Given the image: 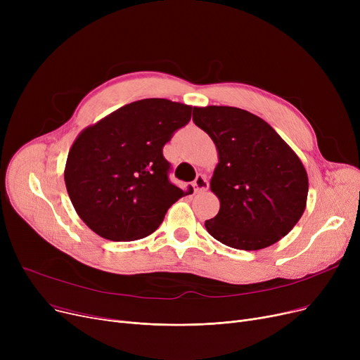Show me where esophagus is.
Segmentation results:
<instances>
[{
    "mask_svg": "<svg viewBox=\"0 0 360 360\" xmlns=\"http://www.w3.org/2000/svg\"><path fill=\"white\" fill-rule=\"evenodd\" d=\"M195 193H202L209 190V179H207L205 175H198L193 184Z\"/></svg>",
    "mask_w": 360,
    "mask_h": 360,
    "instance_id": "obj_1",
    "label": "esophagus"
}]
</instances>
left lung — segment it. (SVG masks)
I'll return each mask as SVG.
<instances>
[{
	"label": "left lung",
	"instance_id": "obj_1",
	"mask_svg": "<svg viewBox=\"0 0 360 360\" xmlns=\"http://www.w3.org/2000/svg\"><path fill=\"white\" fill-rule=\"evenodd\" d=\"M193 121L212 137L219 163L210 181L220 200L205 229L231 248L257 251L286 236L304 214L308 175L277 132L232 106L194 108Z\"/></svg>",
	"mask_w": 360,
	"mask_h": 360
}]
</instances>
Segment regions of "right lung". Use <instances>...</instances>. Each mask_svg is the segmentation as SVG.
<instances>
[{
	"label": "right lung",
	"mask_w": 360,
	"mask_h": 360,
	"mask_svg": "<svg viewBox=\"0 0 360 360\" xmlns=\"http://www.w3.org/2000/svg\"><path fill=\"white\" fill-rule=\"evenodd\" d=\"M191 110L167 99H143L80 132L64 179L75 212L94 233L117 242L146 238L190 193L169 181L163 146L190 122Z\"/></svg>",
	"instance_id": "add662e5"
}]
</instances>
